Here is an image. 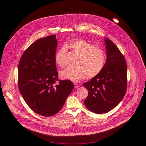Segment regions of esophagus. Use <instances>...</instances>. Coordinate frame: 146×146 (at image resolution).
<instances>
[{"mask_svg": "<svg viewBox=\"0 0 146 146\" xmlns=\"http://www.w3.org/2000/svg\"><path fill=\"white\" fill-rule=\"evenodd\" d=\"M74 88H76H76H78V87H79V84H78L77 83H74Z\"/></svg>", "mask_w": 146, "mask_h": 146, "instance_id": "obj_1", "label": "esophagus"}]
</instances>
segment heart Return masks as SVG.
I'll use <instances>...</instances> for the list:
<instances>
[{"label": "heart", "mask_w": 146, "mask_h": 146, "mask_svg": "<svg viewBox=\"0 0 146 146\" xmlns=\"http://www.w3.org/2000/svg\"><path fill=\"white\" fill-rule=\"evenodd\" d=\"M72 52L78 56L74 68H67L60 73L62 79H70L75 82L82 80L86 76L92 78L98 74L104 67L106 55L104 50L89 42L79 39L69 45ZM67 52L66 45H63L56 53L55 61L61 67L65 65L63 56Z\"/></svg>", "instance_id": "obj_1"}]
</instances>
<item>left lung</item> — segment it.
<instances>
[{
    "mask_svg": "<svg viewBox=\"0 0 146 146\" xmlns=\"http://www.w3.org/2000/svg\"><path fill=\"white\" fill-rule=\"evenodd\" d=\"M107 60L101 72L84 83L88 91L86 107L96 114L111 111L124 97L127 89V66L125 58L118 47L105 38Z\"/></svg>",
    "mask_w": 146,
    "mask_h": 146,
    "instance_id": "left-lung-1",
    "label": "left lung"
}]
</instances>
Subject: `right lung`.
<instances>
[{
	"mask_svg": "<svg viewBox=\"0 0 146 146\" xmlns=\"http://www.w3.org/2000/svg\"><path fill=\"white\" fill-rule=\"evenodd\" d=\"M56 35L38 39L23 53L18 67V85L29 107L44 117L61 110L74 88L69 80H58L55 61Z\"/></svg>",
	"mask_w": 146,
	"mask_h": 146,
	"instance_id": "right-lung-1",
	"label": "right lung"
}]
</instances>
